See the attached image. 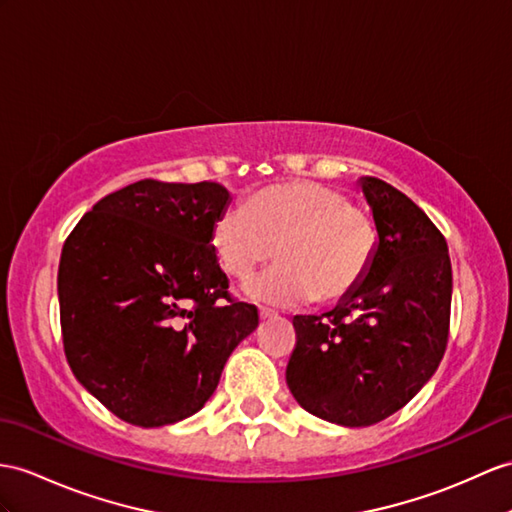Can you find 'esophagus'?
<instances>
[{
  "label": "esophagus",
  "instance_id": "esophagus-1",
  "mask_svg": "<svg viewBox=\"0 0 512 512\" xmlns=\"http://www.w3.org/2000/svg\"><path fill=\"white\" fill-rule=\"evenodd\" d=\"M258 315H260V319H263V321H265V319H271V317H276V313H273V310H269V308H260Z\"/></svg>",
  "mask_w": 512,
  "mask_h": 512
}]
</instances>
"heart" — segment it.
Returning <instances> with one entry per match:
<instances>
[{
    "label": "heart",
    "instance_id": "1",
    "mask_svg": "<svg viewBox=\"0 0 512 512\" xmlns=\"http://www.w3.org/2000/svg\"><path fill=\"white\" fill-rule=\"evenodd\" d=\"M221 269L247 280L276 252L280 265L249 282L245 293L269 306L332 302L363 280L378 232L363 208L319 182L271 186L247 206H228L210 234Z\"/></svg>",
    "mask_w": 512,
    "mask_h": 512
}]
</instances>
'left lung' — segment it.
<instances>
[{"mask_svg":"<svg viewBox=\"0 0 512 512\" xmlns=\"http://www.w3.org/2000/svg\"><path fill=\"white\" fill-rule=\"evenodd\" d=\"M378 232L376 254L330 313L295 315L286 384L310 415L345 428L397 413L439 367L452 263L428 215L384 180L358 178Z\"/></svg>","mask_w":512,"mask_h":512,"instance_id":"obj_1","label":"left lung"}]
</instances>
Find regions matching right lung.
Instances as JSON below:
<instances>
[{
    "mask_svg": "<svg viewBox=\"0 0 512 512\" xmlns=\"http://www.w3.org/2000/svg\"><path fill=\"white\" fill-rule=\"evenodd\" d=\"M230 199L217 182L141 180L99 199L62 247L69 367L132 426L202 410L234 347L258 328L256 306L230 302L210 243Z\"/></svg>",
    "mask_w": 512,
    "mask_h": 512,
    "instance_id": "right-lung-1",
    "label": "right lung"
}]
</instances>
